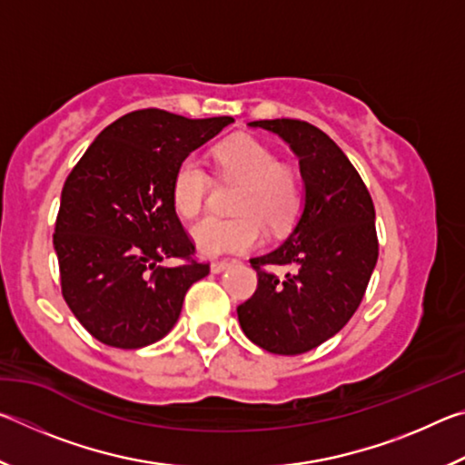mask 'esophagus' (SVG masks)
<instances>
[{"instance_id": "esophagus-1", "label": "esophagus", "mask_w": 465, "mask_h": 465, "mask_svg": "<svg viewBox=\"0 0 465 465\" xmlns=\"http://www.w3.org/2000/svg\"><path fill=\"white\" fill-rule=\"evenodd\" d=\"M230 266V261H213L211 262V272H222Z\"/></svg>"}]
</instances>
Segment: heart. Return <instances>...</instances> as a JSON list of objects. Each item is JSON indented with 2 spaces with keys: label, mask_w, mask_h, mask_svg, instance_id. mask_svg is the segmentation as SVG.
Here are the masks:
<instances>
[{
  "label": "heart",
  "mask_w": 465,
  "mask_h": 465,
  "mask_svg": "<svg viewBox=\"0 0 465 465\" xmlns=\"http://www.w3.org/2000/svg\"><path fill=\"white\" fill-rule=\"evenodd\" d=\"M215 172L225 183H238L233 217L209 215L193 225L194 246L204 256L246 252L261 246L266 225L272 233L289 230L302 215L303 180L295 168L279 162L272 147L240 135L219 143L213 152ZM209 172L196 157H184L172 178V204L183 217H194L207 203Z\"/></svg>",
  "instance_id": "obj_1"
}]
</instances>
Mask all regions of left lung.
<instances>
[{
  "mask_svg": "<svg viewBox=\"0 0 465 465\" xmlns=\"http://www.w3.org/2000/svg\"><path fill=\"white\" fill-rule=\"evenodd\" d=\"M277 133L299 157L305 207L295 230L272 252L250 258L258 285L238 305L252 342L277 355L316 349L352 318L375 269L380 242L363 178L324 131L295 119L254 121ZM279 265L285 278L273 272Z\"/></svg>",
  "mask_w": 465,
  "mask_h": 465,
  "instance_id": "left-lung-1",
  "label": "left lung"
}]
</instances>
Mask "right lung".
<instances>
[{"mask_svg":"<svg viewBox=\"0 0 465 465\" xmlns=\"http://www.w3.org/2000/svg\"><path fill=\"white\" fill-rule=\"evenodd\" d=\"M232 123L135 110L108 124L69 172L53 246L63 299L96 341L116 349L157 342L176 324L188 287L209 274L172 204V178ZM163 257L181 264L162 267Z\"/></svg>","mask_w":465,"mask_h":465,"instance_id":"right-lung-1","label":"right lung"}]
</instances>
